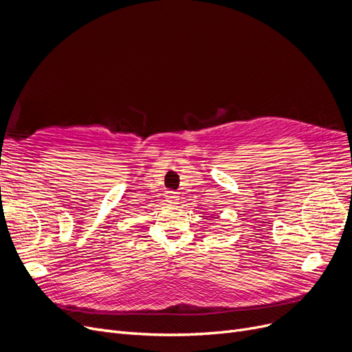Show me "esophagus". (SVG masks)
<instances>
[{"mask_svg": "<svg viewBox=\"0 0 352 352\" xmlns=\"http://www.w3.org/2000/svg\"><path fill=\"white\" fill-rule=\"evenodd\" d=\"M166 201L167 204H176L179 201V196L176 192H167L166 193Z\"/></svg>", "mask_w": 352, "mask_h": 352, "instance_id": "obj_1", "label": "esophagus"}]
</instances>
